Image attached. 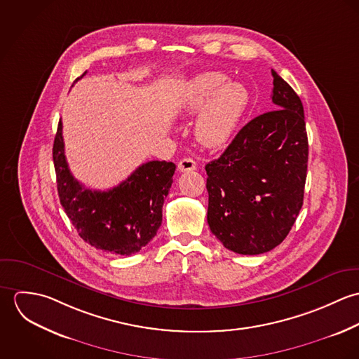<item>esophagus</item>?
Instances as JSON below:
<instances>
[{"label":"esophagus","instance_id":"34e87169","mask_svg":"<svg viewBox=\"0 0 359 359\" xmlns=\"http://www.w3.org/2000/svg\"><path fill=\"white\" fill-rule=\"evenodd\" d=\"M195 168H196V161H195L194 158H191V157H185V158L180 160V163H178V170H180L181 172L192 171V170H195Z\"/></svg>","mask_w":359,"mask_h":359}]
</instances>
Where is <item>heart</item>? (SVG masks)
<instances>
[{
	"mask_svg": "<svg viewBox=\"0 0 359 359\" xmlns=\"http://www.w3.org/2000/svg\"><path fill=\"white\" fill-rule=\"evenodd\" d=\"M249 104L246 86L229 81L224 73L205 72L185 84L180 110L187 116L199 113L195 124L198 140L207 147H219L231 140Z\"/></svg>",
	"mask_w": 359,
	"mask_h": 359,
	"instance_id": "1",
	"label": "heart"
}]
</instances>
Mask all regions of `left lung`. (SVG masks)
Wrapping results in <instances>:
<instances>
[{
    "label": "left lung",
    "instance_id": "obj_1",
    "mask_svg": "<svg viewBox=\"0 0 359 359\" xmlns=\"http://www.w3.org/2000/svg\"><path fill=\"white\" fill-rule=\"evenodd\" d=\"M275 109L249 121L218 158L205 164L207 222L238 255L272 250L302 210L308 138L302 100L272 70Z\"/></svg>",
    "mask_w": 359,
    "mask_h": 359
}]
</instances>
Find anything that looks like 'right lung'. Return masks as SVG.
Masks as SVG:
<instances>
[{
    "mask_svg": "<svg viewBox=\"0 0 359 359\" xmlns=\"http://www.w3.org/2000/svg\"><path fill=\"white\" fill-rule=\"evenodd\" d=\"M52 157L60 205L83 241L110 255L131 256L154 239L161 225L164 199L172 184L174 163L148 161L109 191L87 189L69 170L62 120L57 124Z\"/></svg>",
    "mask_w": 359,
    "mask_h": 359,
    "instance_id": "add662e5",
    "label": "right lung"
}]
</instances>
